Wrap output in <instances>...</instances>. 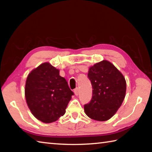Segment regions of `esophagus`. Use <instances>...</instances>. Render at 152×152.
<instances>
[{"instance_id": "1", "label": "esophagus", "mask_w": 152, "mask_h": 152, "mask_svg": "<svg viewBox=\"0 0 152 152\" xmlns=\"http://www.w3.org/2000/svg\"><path fill=\"white\" fill-rule=\"evenodd\" d=\"M74 94H75L76 95V96H77V95H78V94H79V90H78V88H76L74 89Z\"/></svg>"}]
</instances>
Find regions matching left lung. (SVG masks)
Wrapping results in <instances>:
<instances>
[{
	"instance_id": "1",
	"label": "left lung",
	"mask_w": 152,
	"mask_h": 152,
	"mask_svg": "<svg viewBox=\"0 0 152 152\" xmlns=\"http://www.w3.org/2000/svg\"><path fill=\"white\" fill-rule=\"evenodd\" d=\"M92 96L84 104V111L91 119L104 121L111 118L121 107L125 96L126 81L123 74L107 60L89 68Z\"/></svg>"
}]
</instances>
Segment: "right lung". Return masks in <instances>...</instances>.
Segmentation results:
<instances>
[{
	"mask_svg": "<svg viewBox=\"0 0 152 152\" xmlns=\"http://www.w3.org/2000/svg\"><path fill=\"white\" fill-rule=\"evenodd\" d=\"M25 99L32 114L38 120L50 123L65 114L74 92L59 70L43 63L31 72L25 84Z\"/></svg>",
	"mask_w": 152,
	"mask_h": 152,
	"instance_id": "add662e5",
	"label": "right lung"
}]
</instances>
